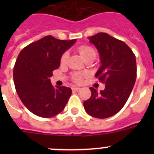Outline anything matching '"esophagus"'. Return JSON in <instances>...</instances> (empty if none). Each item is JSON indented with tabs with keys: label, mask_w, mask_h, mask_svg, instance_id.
Instances as JSON below:
<instances>
[{
	"label": "esophagus",
	"mask_w": 154,
	"mask_h": 154,
	"mask_svg": "<svg viewBox=\"0 0 154 154\" xmlns=\"http://www.w3.org/2000/svg\"><path fill=\"white\" fill-rule=\"evenodd\" d=\"M72 89L74 91H78V90H79L80 88L79 87H77V86H73L72 88Z\"/></svg>",
	"instance_id": "1"
}]
</instances>
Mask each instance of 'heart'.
<instances>
[{"mask_svg": "<svg viewBox=\"0 0 154 154\" xmlns=\"http://www.w3.org/2000/svg\"><path fill=\"white\" fill-rule=\"evenodd\" d=\"M78 50L79 51L80 55L82 56V58L85 61L89 60V59H94L96 58V54H97L96 49L89 45H82L79 48ZM68 57H69V53L67 51L64 52L60 58V63H66L68 61ZM72 79L75 82H80L83 79V75L82 73L75 72L72 74Z\"/></svg>", "mask_w": 154, "mask_h": 154, "instance_id": "heart-1", "label": "heart"}]
</instances>
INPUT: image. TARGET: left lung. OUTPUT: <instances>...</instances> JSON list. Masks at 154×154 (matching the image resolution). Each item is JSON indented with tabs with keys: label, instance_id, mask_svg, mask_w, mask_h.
Returning <instances> with one entry per match:
<instances>
[{
	"label": "left lung",
	"instance_id": "left-lung-1",
	"mask_svg": "<svg viewBox=\"0 0 154 154\" xmlns=\"http://www.w3.org/2000/svg\"><path fill=\"white\" fill-rule=\"evenodd\" d=\"M89 38L99 51L101 62L95 76L106 85L100 92L89 88L91 97L83 103L84 108L93 117L105 119L119 112L130 97L137 79L136 57L124 42L106 33Z\"/></svg>",
	"mask_w": 154,
	"mask_h": 154
}]
</instances>
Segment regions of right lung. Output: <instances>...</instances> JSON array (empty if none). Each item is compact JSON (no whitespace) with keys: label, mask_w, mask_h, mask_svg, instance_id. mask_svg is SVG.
<instances>
[{"label":"right lung","mask_w":154,"mask_h":154,"mask_svg":"<svg viewBox=\"0 0 154 154\" xmlns=\"http://www.w3.org/2000/svg\"><path fill=\"white\" fill-rule=\"evenodd\" d=\"M76 42L59 40L51 35L42 38L24 48L14 67L16 92L30 112L41 117L58 115L65 107L72 89L54 87L50 77L60 65V58Z\"/></svg>","instance_id":"obj_1"}]
</instances>
